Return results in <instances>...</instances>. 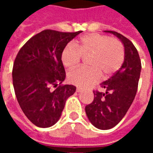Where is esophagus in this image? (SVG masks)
<instances>
[{
	"label": "esophagus",
	"mask_w": 153,
	"mask_h": 153,
	"mask_svg": "<svg viewBox=\"0 0 153 153\" xmlns=\"http://www.w3.org/2000/svg\"><path fill=\"white\" fill-rule=\"evenodd\" d=\"M83 90L82 88H76V92L77 93H82Z\"/></svg>",
	"instance_id": "34e87169"
}]
</instances>
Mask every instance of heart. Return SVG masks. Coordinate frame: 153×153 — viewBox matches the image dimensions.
<instances>
[{"label":"heart","mask_w":153,"mask_h":153,"mask_svg":"<svg viewBox=\"0 0 153 153\" xmlns=\"http://www.w3.org/2000/svg\"><path fill=\"white\" fill-rule=\"evenodd\" d=\"M88 59V68H79L71 71L68 79L70 83L80 88H88L96 83L102 74L111 76L121 67L125 60L123 44L115 38L106 35L90 33L84 35L74 44H69L61 52L64 66L72 70L79 65L81 57Z\"/></svg>","instance_id":"1"}]
</instances>
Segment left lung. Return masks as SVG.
Returning a JSON list of instances; mask_svg holds the SVG:
<instances>
[{
    "instance_id": "left-lung-1",
    "label": "left lung",
    "mask_w": 153,
    "mask_h": 153,
    "mask_svg": "<svg viewBox=\"0 0 153 153\" xmlns=\"http://www.w3.org/2000/svg\"><path fill=\"white\" fill-rule=\"evenodd\" d=\"M118 38L125 47V60L112 76L101 83L105 93L94 91L93 102L85 106V112L93 126L110 129L124 118L138 89L141 60L137 49L128 38L115 31L106 30Z\"/></svg>"
}]
</instances>
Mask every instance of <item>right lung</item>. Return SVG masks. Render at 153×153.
Segmentation results:
<instances>
[{
    "mask_svg": "<svg viewBox=\"0 0 153 153\" xmlns=\"http://www.w3.org/2000/svg\"><path fill=\"white\" fill-rule=\"evenodd\" d=\"M81 32L44 30L30 38L17 54L12 71L15 96L23 112L38 127L55 125L66 100L75 93V86L61 85L65 71L60 56ZM52 85L59 86L52 91Z\"/></svg>",
    "mask_w": 153,
    "mask_h": 153,
    "instance_id": "obj_1",
    "label": "right lung"
}]
</instances>
